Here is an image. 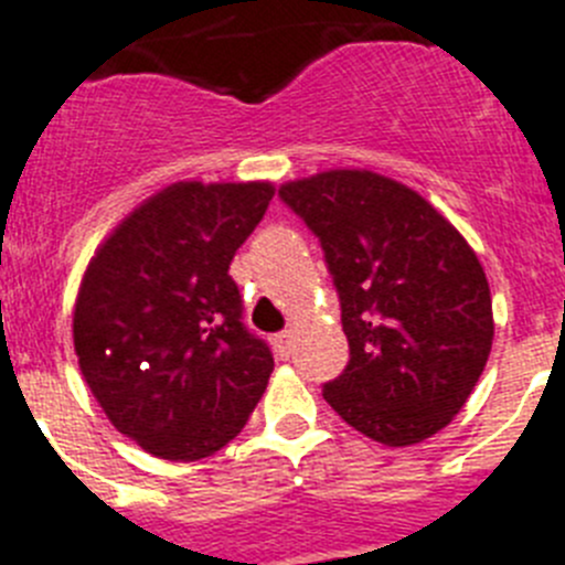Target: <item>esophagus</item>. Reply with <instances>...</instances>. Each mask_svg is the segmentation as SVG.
Returning a JSON list of instances; mask_svg holds the SVG:
<instances>
[{"label":"esophagus","mask_w":565,"mask_h":565,"mask_svg":"<svg viewBox=\"0 0 565 565\" xmlns=\"http://www.w3.org/2000/svg\"><path fill=\"white\" fill-rule=\"evenodd\" d=\"M270 343H273V349H276V354H278V358H281V360H287L289 354H292V334H289V332L273 334Z\"/></svg>","instance_id":"1"}]
</instances>
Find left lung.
<instances>
[{
  "label": "left lung",
  "instance_id": "1",
  "mask_svg": "<svg viewBox=\"0 0 565 565\" xmlns=\"http://www.w3.org/2000/svg\"><path fill=\"white\" fill-rule=\"evenodd\" d=\"M340 295L349 365L323 399L354 430L408 447L450 425L492 349V298L465 236L414 188L338 169L278 188Z\"/></svg>",
  "mask_w": 565,
  "mask_h": 565
}]
</instances>
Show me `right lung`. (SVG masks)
<instances>
[{
	"label": "right lung",
	"mask_w": 565,
	"mask_h": 565,
	"mask_svg": "<svg viewBox=\"0 0 565 565\" xmlns=\"http://www.w3.org/2000/svg\"><path fill=\"white\" fill-rule=\"evenodd\" d=\"M276 188L174 182L109 233L84 273L73 340L124 436L169 461L216 454L262 399L270 345L242 323L227 276Z\"/></svg>",
	"instance_id": "add662e5"
}]
</instances>
